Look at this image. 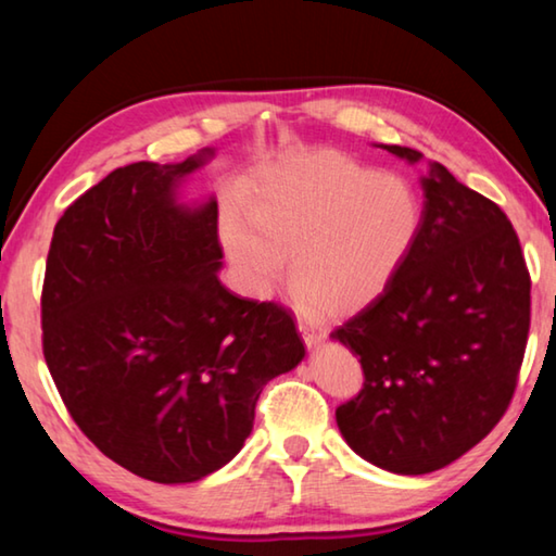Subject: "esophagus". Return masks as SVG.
<instances>
[{"label": "esophagus", "mask_w": 556, "mask_h": 556, "mask_svg": "<svg viewBox=\"0 0 556 556\" xmlns=\"http://www.w3.org/2000/svg\"><path fill=\"white\" fill-rule=\"evenodd\" d=\"M299 331H301V338H304V343H306L308 351H316V348L321 345L324 336L318 333V331H314V328H308V326H304V324H299Z\"/></svg>", "instance_id": "34e87169"}]
</instances>
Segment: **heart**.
Returning a JSON list of instances; mask_svg holds the SVG:
<instances>
[{
	"mask_svg": "<svg viewBox=\"0 0 556 556\" xmlns=\"http://www.w3.org/2000/svg\"><path fill=\"white\" fill-rule=\"evenodd\" d=\"M244 219L223 225L244 291L267 296L289 257L299 304L343 318L392 285L419 238L425 205L400 174L341 154H304L269 166L248 188Z\"/></svg>",
	"mask_w": 556,
	"mask_h": 556,
	"instance_id": "heart-1",
	"label": "heart"
}]
</instances>
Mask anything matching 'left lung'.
Segmentation results:
<instances>
[{
	"mask_svg": "<svg viewBox=\"0 0 556 556\" xmlns=\"http://www.w3.org/2000/svg\"><path fill=\"white\" fill-rule=\"evenodd\" d=\"M421 162L417 149L380 144ZM425 220L382 294L338 326L363 390L336 409L357 456L402 476L448 466L491 434L513 400L530 331V271L507 215L427 164Z\"/></svg>",
	"mask_w": 556,
	"mask_h": 556,
	"instance_id": "obj_1",
	"label": "left lung"
}]
</instances>
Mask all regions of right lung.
Returning a JSON list of instances; mask_svg holds the SVG:
<instances>
[{
	"label": "right lung",
	"mask_w": 556,
	"mask_h": 556,
	"mask_svg": "<svg viewBox=\"0 0 556 556\" xmlns=\"http://www.w3.org/2000/svg\"><path fill=\"white\" fill-rule=\"evenodd\" d=\"M213 156L115 168L55 223L43 357L75 425L154 483H193L242 448L265 384L304 343L275 301L220 285L218 201L178 203Z\"/></svg>",
	"instance_id": "1"
}]
</instances>
